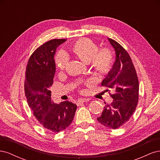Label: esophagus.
<instances>
[{
  "label": "esophagus",
  "instance_id": "34e87169",
  "mask_svg": "<svg viewBox=\"0 0 160 160\" xmlns=\"http://www.w3.org/2000/svg\"><path fill=\"white\" fill-rule=\"evenodd\" d=\"M89 101V99H86V98H81L79 99L77 101V104L79 105L81 104V103H84V102H87V101Z\"/></svg>",
  "mask_w": 160,
  "mask_h": 160
}]
</instances>
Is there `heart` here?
<instances>
[{
  "label": "heart",
  "instance_id": "1",
  "mask_svg": "<svg viewBox=\"0 0 160 160\" xmlns=\"http://www.w3.org/2000/svg\"><path fill=\"white\" fill-rule=\"evenodd\" d=\"M73 54L85 63L91 64V68L100 75H107L112 71L115 64V56L111 49L104 47L99 50L98 44L89 38H81L72 45ZM68 57L64 52L58 53L55 64L60 70H63L68 64Z\"/></svg>",
  "mask_w": 160,
  "mask_h": 160
}]
</instances>
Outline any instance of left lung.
Returning <instances> with one entry per match:
<instances>
[{
  "label": "left lung",
  "instance_id": "1",
  "mask_svg": "<svg viewBox=\"0 0 160 160\" xmlns=\"http://www.w3.org/2000/svg\"><path fill=\"white\" fill-rule=\"evenodd\" d=\"M115 51L113 68L101 85L113 90V102L106 104L98 122L109 129H118L132 117L139 98V81L136 71L128 52L118 42L108 38Z\"/></svg>",
  "mask_w": 160,
  "mask_h": 160
}]
</instances>
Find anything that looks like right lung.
I'll use <instances>...</instances> for the list:
<instances>
[{"mask_svg":"<svg viewBox=\"0 0 160 160\" xmlns=\"http://www.w3.org/2000/svg\"><path fill=\"white\" fill-rule=\"evenodd\" d=\"M65 41L66 39H52L38 47L28 59L25 72L28 105L42 126L55 133L69 126L77 109V105L68 101L53 103L49 90L55 73L56 49Z\"/></svg>","mask_w":160,"mask_h":160,"instance_id":"add662e5","label":"right lung"}]
</instances>
